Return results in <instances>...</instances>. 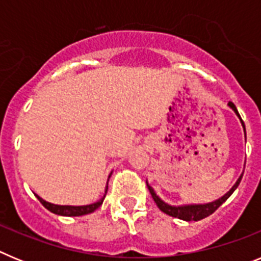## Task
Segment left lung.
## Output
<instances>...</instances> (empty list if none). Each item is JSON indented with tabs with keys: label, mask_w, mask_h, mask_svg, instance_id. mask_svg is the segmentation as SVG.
<instances>
[{
	"label": "left lung",
	"mask_w": 261,
	"mask_h": 261,
	"mask_svg": "<svg viewBox=\"0 0 261 261\" xmlns=\"http://www.w3.org/2000/svg\"><path fill=\"white\" fill-rule=\"evenodd\" d=\"M229 107L232 108V111H234L235 114L238 115V117L241 119V115H239L238 110H237V107L234 106V103L232 102H229ZM242 121V125H243V129H244V133H246V126H244V123L243 120L241 119ZM242 176L243 175H241L239 176V179L237 180V183L234 184V187H232L231 190L229 191V192L226 193V195H223L221 199L216 200V201L213 202H208V204H197V205H181V206H172V205H168L166 204L165 201H162V200L159 199L158 196H156V193L154 192V190L151 188L149 184H147V188H149V191H150L151 193V197L154 199V201H155L156 206H158L161 211L163 212V213L168 214V216L171 217H175V218H179V220H184V221H200L202 220V218H205V217L211 216L212 213H214V212L217 211V209L220 208L221 205L223 204V202L226 201V200L229 199L230 196H231V193L234 192L235 190H237V187L239 186V183H241L242 180Z\"/></svg>",
	"instance_id": "obj_1"
}]
</instances>
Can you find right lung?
<instances>
[{
	"instance_id": "1",
	"label": "right lung",
	"mask_w": 261,
	"mask_h": 261,
	"mask_svg": "<svg viewBox=\"0 0 261 261\" xmlns=\"http://www.w3.org/2000/svg\"><path fill=\"white\" fill-rule=\"evenodd\" d=\"M108 190V181H107V187H106V192L105 196H103L102 199L99 200V201L94 202V204H90V205H84V206H70V205H55V204H50V202H47L45 200H43L41 197H39L36 195V197L39 199V201L43 204V206L48 209L49 212L55 214H59V216H66V217H77V216H85V214H89V213H93L94 211L100 206L103 204V200L106 197V193H107Z\"/></svg>"
}]
</instances>
